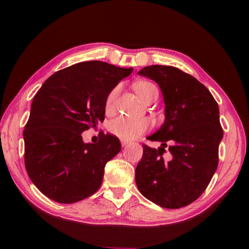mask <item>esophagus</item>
Segmentation results:
<instances>
[{
    "mask_svg": "<svg viewBox=\"0 0 249 249\" xmlns=\"http://www.w3.org/2000/svg\"><path fill=\"white\" fill-rule=\"evenodd\" d=\"M121 144L122 146H127L129 144H131V142L128 140H124V139H121Z\"/></svg>",
    "mask_w": 249,
    "mask_h": 249,
    "instance_id": "34e87169",
    "label": "esophagus"
}]
</instances>
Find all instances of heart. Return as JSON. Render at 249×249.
<instances>
[{
	"label": "heart",
	"mask_w": 249,
	"mask_h": 249,
	"mask_svg": "<svg viewBox=\"0 0 249 249\" xmlns=\"http://www.w3.org/2000/svg\"><path fill=\"white\" fill-rule=\"evenodd\" d=\"M135 89L137 93L143 98L145 102L153 94L158 93V89L154 83L149 81H141L136 83ZM120 94V86L114 87L108 93L105 100L106 113L111 114L115 111L116 99ZM150 121L145 118H131V116H119L113 119L108 125V129L112 135L120 139L133 140L143 135L150 128Z\"/></svg>",
	"instance_id": "obj_1"
}]
</instances>
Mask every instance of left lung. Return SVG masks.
<instances>
[{
	"label": "left lung",
	"mask_w": 249,
	"mask_h": 249,
	"mask_svg": "<svg viewBox=\"0 0 249 249\" xmlns=\"http://www.w3.org/2000/svg\"><path fill=\"white\" fill-rule=\"evenodd\" d=\"M138 73L160 86L166 118L147 137L161 142L160 147L143 144L136 168L137 187L161 208H183L202 195L217 169L224 135L218 105L202 83L177 67L151 65ZM166 147L167 159L163 157Z\"/></svg>",
	"instance_id": "8db88e82"
}]
</instances>
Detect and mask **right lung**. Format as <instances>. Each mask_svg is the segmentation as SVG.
<instances>
[{"label": "right lung", "instance_id": "right-lung-1", "mask_svg": "<svg viewBox=\"0 0 249 249\" xmlns=\"http://www.w3.org/2000/svg\"><path fill=\"white\" fill-rule=\"evenodd\" d=\"M131 71L81 62L53 73L36 93L23 130L24 163L48 198L75 203L100 187L106 163L121 151L120 140L102 133L97 143H84L82 133L105 120L106 97Z\"/></svg>", "mask_w": 249, "mask_h": 249}]
</instances>
